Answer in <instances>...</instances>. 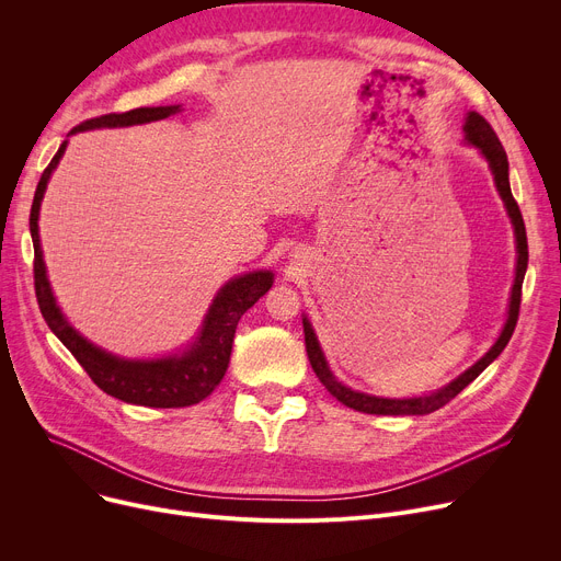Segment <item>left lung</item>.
I'll return each mask as SVG.
<instances>
[{
	"instance_id": "8db88e82",
	"label": "left lung",
	"mask_w": 561,
	"mask_h": 561,
	"mask_svg": "<svg viewBox=\"0 0 561 561\" xmlns=\"http://www.w3.org/2000/svg\"><path fill=\"white\" fill-rule=\"evenodd\" d=\"M463 140L466 145L476 147V150L484 157V161L489 163V170L493 174V184L495 191L503 199L507 216L512 220L514 227V239H516V273H514V284H512V296H510V307H507V320L503 330H500V336L495 339V343L489 347V352L484 357H480L473 366L468 370H463L459 377H455L450 385L440 387L427 396H416V398H381V396H370L364 391H355L345 387L343 381L332 373L325 352L320 347V341L311 328V322L307 316H302V325H305V343H307V355L311 362V368L316 373V377L322 381L325 387L339 402H343L345 407L355 409V411H364V414H379V416H425L432 414V411L440 409L444 404H448L457 393H461L470 381H473L493 359L500 357L514 334L516 320H518V309H520V288H523V279H525V271H527V236H525V225H523V216L518 204L512 195V186H510V161H507V152L505 147L500 145L495 131L491 129V125L484 121V117L476 111L466 113L463 121Z\"/></svg>"
}]
</instances>
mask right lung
I'll list each match as a JSON object with an SVG mask.
<instances>
[{
    "mask_svg": "<svg viewBox=\"0 0 561 561\" xmlns=\"http://www.w3.org/2000/svg\"><path fill=\"white\" fill-rule=\"evenodd\" d=\"M182 104L170 106H140L127 113H108L102 117H93L77 125L70 134H81L88 129H115V127H134V125H147L165 121V117L180 113ZM68 138L58 147V152L45 168L34 204L32 216H28V229H32L34 241V279H36V298L41 313L49 330L58 336L75 359L83 366V370L91 375L95 385L129 404L140 407H154V409H174V407H191L211 396L214 389L220 385V379L227 373L231 343L236 334V325H239L241 316L271 290L275 282L273 271H252L236 275L216 293L209 309L204 313L202 325L197 328V334L193 341L174 355L154 357V359H127L121 355L95 345L81 336L66 318V313L58 307L54 290L47 277V265L43 259L41 248V231H38V218H41V202L45 197L47 184L51 180V172L56 170L58 161L64 159Z\"/></svg>",
    "mask_w": 561,
    "mask_h": 561,
    "instance_id": "1",
    "label": "right lung"
}]
</instances>
